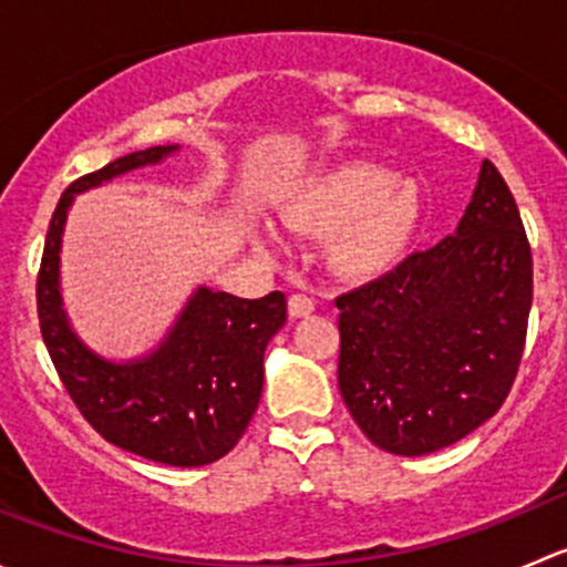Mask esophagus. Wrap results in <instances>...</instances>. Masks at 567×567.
<instances>
[{"mask_svg":"<svg viewBox=\"0 0 567 567\" xmlns=\"http://www.w3.org/2000/svg\"><path fill=\"white\" fill-rule=\"evenodd\" d=\"M316 310V299H310L307 293H293L288 299V312L290 318H305Z\"/></svg>","mask_w":567,"mask_h":567,"instance_id":"1","label":"esophagus"}]
</instances>
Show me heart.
<instances>
[{
  "label": "heart",
  "mask_w": 567,
  "mask_h": 567,
  "mask_svg": "<svg viewBox=\"0 0 567 567\" xmlns=\"http://www.w3.org/2000/svg\"><path fill=\"white\" fill-rule=\"evenodd\" d=\"M293 230L326 236V262L351 282L384 277L409 251L422 221L414 183L370 162H346L312 177L282 205Z\"/></svg>",
  "instance_id": "1"
}]
</instances>
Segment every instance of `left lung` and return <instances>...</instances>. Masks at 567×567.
I'll return each mask as SVG.
<instances>
[{
    "mask_svg": "<svg viewBox=\"0 0 567 567\" xmlns=\"http://www.w3.org/2000/svg\"><path fill=\"white\" fill-rule=\"evenodd\" d=\"M337 384L375 447L427 455L505 403L527 342L532 251L505 177L483 162L458 233L337 296Z\"/></svg>",
    "mask_w": 567,
    "mask_h": 567,
    "instance_id": "8db88e82",
    "label": "left lung"
}]
</instances>
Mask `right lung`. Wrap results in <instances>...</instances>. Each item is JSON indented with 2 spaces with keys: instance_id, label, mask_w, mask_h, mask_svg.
I'll return each mask as SVG.
<instances>
[{
  "instance_id": "1",
  "label": "right lung",
  "mask_w": 567,
  "mask_h": 567,
  "mask_svg": "<svg viewBox=\"0 0 567 567\" xmlns=\"http://www.w3.org/2000/svg\"><path fill=\"white\" fill-rule=\"evenodd\" d=\"M169 147L114 158L71 183L56 203L38 271V320L56 375L84 420L114 447L167 466H205L230 453L262 392V353L282 329L285 293L238 299L199 288L156 353L112 364L79 342L60 299V238L73 194L162 162Z\"/></svg>"
}]
</instances>
